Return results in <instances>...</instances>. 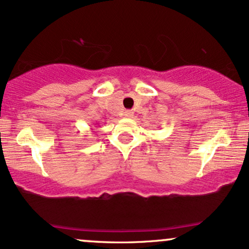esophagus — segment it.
<instances>
[{
    "mask_svg": "<svg viewBox=\"0 0 249 249\" xmlns=\"http://www.w3.org/2000/svg\"><path fill=\"white\" fill-rule=\"evenodd\" d=\"M125 117H126V118H131V117L133 116V112L132 111H126V112H125V115H124Z\"/></svg>",
    "mask_w": 249,
    "mask_h": 249,
    "instance_id": "34e87169",
    "label": "esophagus"
}]
</instances>
